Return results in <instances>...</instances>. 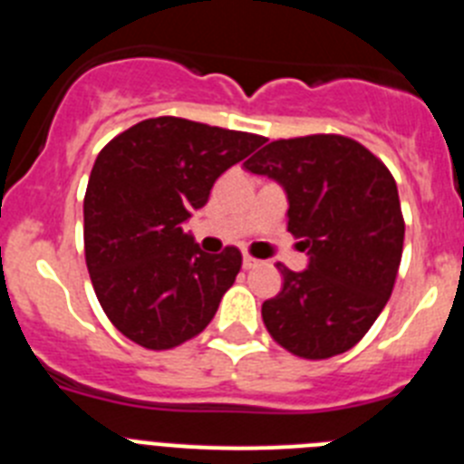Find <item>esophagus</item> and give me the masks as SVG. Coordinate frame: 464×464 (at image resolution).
Wrapping results in <instances>:
<instances>
[{
	"instance_id": "esophagus-1",
	"label": "esophagus",
	"mask_w": 464,
	"mask_h": 464,
	"mask_svg": "<svg viewBox=\"0 0 464 464\" xmlns=\"http://www.w3.org/2000/svg\"><path fill=\"white\" fill-rule=\"evenodd\" d=\"M260 265V260H256L253 256H248V253H244V269H253Z\"/></svg>"
}]
</instances>
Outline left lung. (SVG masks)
<instances>
[{
  "mask_svg": "<svg viewBox=\"0 0 464 464\" xmlns=\"http://www.w3.org/2000/svg\"><path fill=\"white\" fill-rule=\"evenodd\" d=\"M246 169L288 195V232L309 251V269L278 262L283 288L262 304L274 342L297 358L346 353L370 332L395 285L404 246L400 195L388 167L355 139H278Z\"/></svg>",
  "mask_w": 464,
  "mask_h": 464,
  "instance_id": "left-lung-1",
  "label": "left lung"
}]
</instances>
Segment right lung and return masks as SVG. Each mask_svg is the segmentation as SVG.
I'll list each match as a JSON object with an SVG mask.
<instances>
[{
    "label": "right lung",
    "mask_w": 464,
    "mask_h": 464,
    "mask_svg": "<svg viewBox=\"0 0 464 464\" xmlns=\"http://www.w3.org/2000/svg\"><path fill=\"white\" fill-rule=\"evenodd\" d=\"M262 143L260 134L160 116L100 150L83 199L85 265L102 309L130 342L167 351L211 323L241 253L227 246L208 256L181 223Z\"/></svg>",
    "instance_id": "obj_1"
}]
</instances>
